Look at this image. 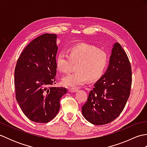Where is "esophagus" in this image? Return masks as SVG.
Listing matches in <instances>:
<instances>
[{
  "label": "esophagus",
  "instance_id": "obj_1",
  "mask_svg": "<svg viewBox=\"0 0 147 147\" xmlns=\"http://www.w3.org/2000/svg\"><path fill=\"white\" fill-rule=\"evenodd\" d=\"M68 91L69 92H73V93H74V92H76L78 91V89L76 88H69L68 89Z\"/></svg>",
  "mask_w": 147,
  "mask_h": 147
}]
</instances>
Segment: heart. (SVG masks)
<instances>
[{
  "label": "heart",
  "instance_id": "b5f03b06",
  "mask_svg": "<svg viewBox=\"0 0 147 147\" xmlns=\"http://www.w3.org/2000/svg\"><path fill=\"white\" fill-rule=\"evenodd\" d=\"M109 61L108 53L88 44H79L68 49L67 54L59 53L56 57L58 70L67 74L73 65L75 73L64 77L62 83L64 86L75 88L83 85L87 81L95 82L100 78L107 69Z\"/></svg>",
  "mask_w": 147,
  "mask_h": 147
}]
</instances>
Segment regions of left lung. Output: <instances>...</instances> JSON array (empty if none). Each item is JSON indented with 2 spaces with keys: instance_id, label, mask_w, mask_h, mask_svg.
Returning <instances> with one entry per match:
<instances>
[{
  "instance_id": "obj_1",
  "label": "left lung",
  "mask_w": 147,
  "mask_h": 147,
  "mask_svg": "<svg viewBox=\"0 0 147 147\" xmlns=\"http://www.w3.org/2000/svg\"><path fill=\"white\" fill-rule=\"evenodd\" d=\"M131 83L129 59L116 42L112 48L107 71L94 84L82 107L83 117L94 125H104L115 120L125 107Z\"/></svg>"
}]
</instances>
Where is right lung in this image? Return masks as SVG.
I'll return each mask as SVG.
<instances>
[{"mask_svg":"<svg viewBox=\"0 0 147 147\" xmlns=\"http://www.w3.org/2000/svg\"><path fill=\"white\" fill-rule=\"evenodd\" d=\"M57 35L45 33L32 40L19 57L14 71L16 98L24 115L35 123H47L60 109L67 93L56 83Z\"/></svg>","mask_w":147,"mask_h":147,"instance_id":"obj_1","label":"right lung"}]
</instances>
